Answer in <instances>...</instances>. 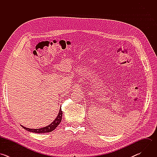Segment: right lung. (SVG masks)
Returning <instances> with one entry per match:
<instances>
[{
    "mask_svg": "<svg viewBox=\"0 0 157 157\" xmlns=\"http://www.w3.org/2000/svg\"><path fill=\"white\" fill-rule=\"evenodd\" d=\"M62 115H63V112L61 110V109H59V113L56 117V118L48 126L40 128H27L25 127L22 126L24 129H25L26 130L30 132H33V133H47V132H52L53 130H54L57 126L60 124L61 119H62Z\"/></svg>",
    "mask_w": 157,
    "mask_h": 157,
    "instance_id": "obj_1",
    "label": "right lung"
}]
</instances>
